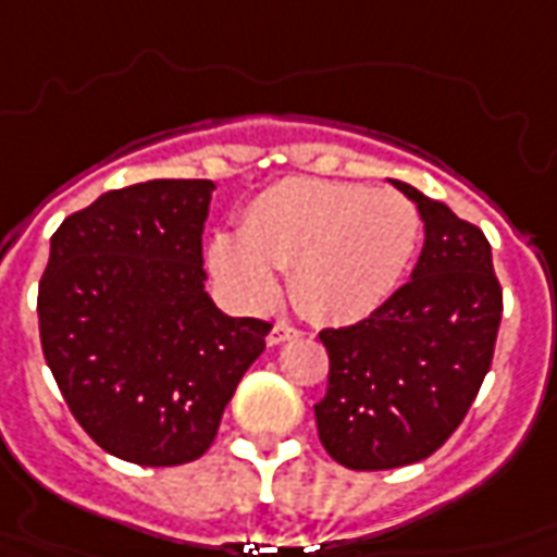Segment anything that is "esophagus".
Here are the masks:
<instances>
[{
    "label": "esophagus",
    "mask_w": 557,
    "mask_h": 557,
    "mask_svg": "<svg viewBox=\"0 0 557 557\" xmlns=\"http://www.w3.org/2000/svg\"><path fill=\"white\" fill-rule=\"evenodd\" d=\"M298 334L301 332H298L295 325H289V322H274V329L268 332V344L280 346V344H286V341H295Z\"/></svg>",
    "instance_id": "esophagus-1"
}]
</instances>
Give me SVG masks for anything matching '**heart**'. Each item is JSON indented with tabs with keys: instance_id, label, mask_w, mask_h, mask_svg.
Returning <instances> with one entry per match:
<instances>
[{
	"instance_id": "obj_1",
	"label": "heart",
	"mask_w": 557,
	"mask_h": 557,
	"mask_svg": "<svg viewBox=\"0 0 557 557\" xmlns=\"http://www.w3.org/2000/svg\"><path fill=\"white\" fill-rule=\"evenodd\" d=\"M422 238V216L392 189L289 177L240 213L238 238L216 235L211 268L247 310L280 298L277 271L307 317L349 325L398 292Z\"/></svg>"
}]
</instances>
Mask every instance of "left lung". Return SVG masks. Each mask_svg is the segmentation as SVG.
<instances>
[{
    "label": "left lung",
    "mask_w": 557,
    "mask_h": 557,
    "mask_svg": "<svg viewBox=\"0 0 557 557\" xmlns=\"http://www.w3.org/2000/svg\"><path fill=\"white\" fill-rule=\"evenodd\" d=\"M425 223L410 283L346 329L319 332L329 392L319 441L349 470H392L437 453L468 416L495 356L504 292L480 228L400 184Z\"/></svg>",
    "instance_id": "obj_1"
}]
</instances>
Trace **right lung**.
I'll return each mask as SVG.
<instances>
[{"label": "right lung", "instance_id": "right-lung-1", "mask_svg": "<svg viewBox=\"0 0 557 557\" xmlns=\"http://www.w3.org/2000/svg\"><path fill=\"white\" fill-rule=\"evenodd\" d=\"M211 181H147L99 196L50 238L38 283L48 368L81 428L141 468L196 461L271 325L205 292Z\"/></svg>", "mask_w": 557, "mask_h": 557}]
</instances>
